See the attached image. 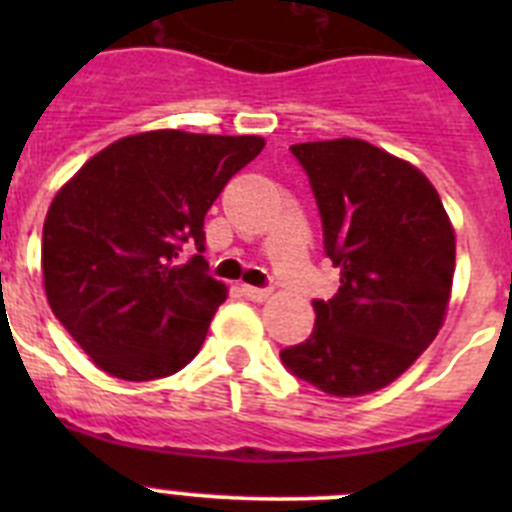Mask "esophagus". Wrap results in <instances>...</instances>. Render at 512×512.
Here are the masks:
<instances>
[{"instance_id":"1","label":"esophagus","mask_w":512,"mask_h":512,"mask_svg":"<svg viewBox=\"0 0 512 512\" xmlns=\"http://www.w3.org/2000/svg\"><path fill=\"white\" fill-rule=\"evenodd\" d=\"M243 295H246L251 302H264L271 297V289H261V287H251V284H243Z\"/></svg>"}]
</instances>
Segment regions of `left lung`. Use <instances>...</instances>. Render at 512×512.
<instances>
[{"label":"left lung","instance_id":"1","mask_svg":"<svg viewBox=\"0 0 512 512\" xmlns=\"http://www.w3.org/2000/svg\"><path fill=\"white\" fill-rule=\"evenodd\" d=\"M289 151L310 176L341 287L312 302L310 338L279 356L325 395H369L408 372L438 336L454 282V225L423 171L366 140Z\"/></svg>","mask_w":512,"mask_h":512}]
</instances>
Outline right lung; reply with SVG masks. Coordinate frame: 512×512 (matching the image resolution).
<instances>
[{"label":"right lung","instance_id":"add662e5","mask_svg":"<svg viewBox=\"0 0 512 512\" xmlns=\"http://www.w3.org/2000/svg\"><path fill=\"white\" fill-rule=\"evenodd\" d=\"M259 135L148 130L99 151L58 189L43 223V287L53 315L117 379L169 377L202 348L228 287L194 256L230 176Z\"/></svg>","mask_w":512,"mask_h":512}]
</instances>
